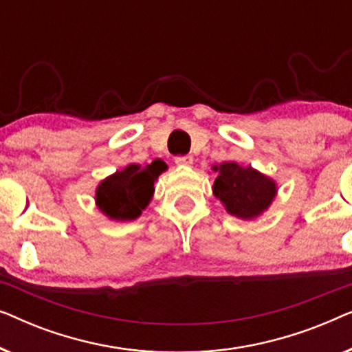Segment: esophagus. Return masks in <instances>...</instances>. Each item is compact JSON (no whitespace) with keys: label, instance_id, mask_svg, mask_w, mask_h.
Returning a JSON list of instances; mask_svg holds the SVG:
<instances>
[{"label":"esophagus","instance_id":"1","mask_svg":"<svg viewBox=\"0 0 352 352\" xmlns=\"http://www.w3.org/2000/svg\"><path fill=\"white\" fill-rule=\"evenodd\" d=\"M176 165L179 166H192V163H194V158L190 155H182V157H176Z\"/></svg>","mask_w":352,"mask_h":352}]
</instances>
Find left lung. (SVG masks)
Returning a JSON list of instances; mask_svg holds the SVG:
<instances>
[{
    "mask_svg": "<svg viewBox=\"0 0 352 352\" xmlns=\"http://www.w3.org/2000/svg\"><path fill=\"white\" fill-rule=\"evenodd\" d=\"M216 173L213 194L229 214L243 221H252L269 210L277 195V182L254 170L242 166L237 162H224L213 165Z\"/></svg>",
    "mask_w": 352,
    "mask_h": 352,
    "instance_id": "obj_1",
    "label": "left lung"
}]
</instances>
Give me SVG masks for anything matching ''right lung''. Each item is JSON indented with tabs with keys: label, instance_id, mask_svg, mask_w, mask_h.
Returning <instances> with one entry per match:
<instances>
[{
	"label": "right lung",
	"instance_id": "obj_1",
	"mask_svg": "<svg viewBox=\"0 0 352 352\" xmlns=\"http://www.w3.org/2000/svg\"><path fill=\"white\" fill-rule=\"evenodd\" d=\"M168 165L160 158H155L146 166L131 163L123 170L115 171L102 179L96 187V206L110 221L126 223L142 214L151 204L155 181Z\"/></svg>",
	"mask_w": 352,
	"mask_h": 352
}]
</instances>
